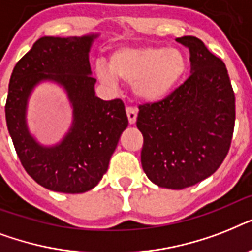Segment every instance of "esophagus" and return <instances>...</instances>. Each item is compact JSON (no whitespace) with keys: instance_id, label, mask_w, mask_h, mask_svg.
<instances>
[{"instance_id":"1","label":"esophagus","mask_w":252,"mask_h":252,"mask_svg":"<svg viewBox=\"0 0 252 252\" xmlns=\"http://www.w3.org/2000/svg\"><path fill=\"white\" fill-rule=\"evenodd\" d=\"M126 116H128V122L129 124H134L136 119H137V111L132 108V107H126Z\"/></svg>"}]
</instances>
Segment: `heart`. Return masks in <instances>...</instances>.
Wrapping results in <instances>:
<instances>
[{
    "label": "heart",
    "mask_w": 252,
    "mask_h": 252,
    "mask_svg": "<svg viewBox=\"0 0 252 252\" xmlns=\"http://www.w3.org/2000/svg\"><path fill=\"white\" fill-rule=\"evenodd\" d=\"M100 82L114 86L116 80L132 85L136 98L145 103H161L171 96L188 72L183 51L165 45L120 47L111 53L108 68L96 65Z\"/></svg>",
    "instance_id": "obj_1"
}]
</instances>
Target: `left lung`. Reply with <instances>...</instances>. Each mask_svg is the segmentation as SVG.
Segmentation results:
<instances>
[{
	"label": "left lung",
	"mask_w": 252,
	"mask_h": 252,
	"mask_svg": "<svg viewBox=\"0 0 252 252\" xmlns=\"http://www.w3.org/2000/svg\"><path fill=\"white\" fill-rule=\"evenodd\" d=\"M189 49L191 76L165 102L142 104L141 165L158 187L183 189L211 176L230 148L235 96L223 61L195 36L176 39Z\"/></svg>",
	"instance_id": "8db88e82"
}]
</instances>
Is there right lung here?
I'll return each instance as SVG.
<instances>
[{
  "instance_id": "1",
  "label": "right lung",
  "mask_w": 252,
  "mask_h": 252,
  "mask_svg": "<svg viewBox=\"0 0 252 252\" xmlns=\"http://www.w3.org/2000/svg\"><path fill=\"white\" fill-rule=\"evenodd\" d=\"M98 33L84 36H43L14 66L5 106L6 124L22 166L36 183L51 191H90L106 174L111 156L128 126L120 99L103 100L95 95L89 63ZM41 82L63 87L72 107L68 133L55 146H41L27 124V106Z\"/></svg>"
}]
</instances>
